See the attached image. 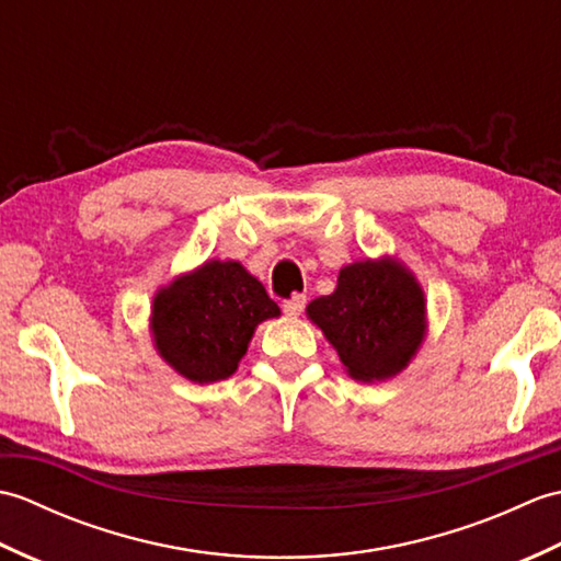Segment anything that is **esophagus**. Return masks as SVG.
Segmentation results:
<instances>
[{
    "label": "esophagus",
    "mask_w": 561,
    "mask_h": 561,
    "mask_svg": "<svg viewBox=\"0 0 561 561\" xmlns=\"http://www.w3.org/2000/svg\"><path fill=\"white\" fill-rule=\"evenodd\" d=\"M304 306H306V296L304 294H294L291 299H284V304H282L284 313H287V316H299L304 311Z\"/></svg>",
    "instance_id": "obj_1"
}]
</instances>
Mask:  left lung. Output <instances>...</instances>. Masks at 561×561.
<instances>
[{
  "label": "left lung",
  "mask_w": 561,
  "mask_h": 561,
  "mask_svg": "<svg viewBox=\"0 0 561 561\" xmlns=\"http://www.w3.org/2000/svg\"><path fill=\"white\" fill-rule=\"evenodd\" d=\"M308 318L325 332L356 380L402 371L424 337V294L400 262H354L337 289L308 304Z\"/></svg>",
  "instance_id": "1"
}]
</instances>
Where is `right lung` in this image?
<instances>
[{
	"instance_id": "add662e5",
	"label": "right lung",
	"mask_w": 561,
	"mask_h": 561,
	"mask_svg": "<svg viewBox=\"0 0 561 561\" xmlns=\"http://www.w3.org/2000/svg\"><path fill=\"white\" fill-rule=\"evenodd\" d=\"M279 316L265 287L238 262H205L153 299V340L178 374L211 383L229 378L257 323Z\"/></svg>"
}]
</instances>
